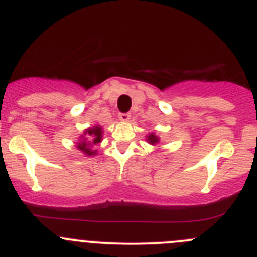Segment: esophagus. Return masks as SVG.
<instances>
[{
  "label": "esophagus",
  "mask_w": 257,
  "mask_h": 257,
  "mask_svg": "<svg viewBox=\"0 0 257 257\" xmlns=\"http://www.w3.org/2000/svg\"><path fill=\"white\" fill-rule=\"evenodd\" d=\"M129 119H131V115L129 114H120L119 115V120L123 121V123H126V121H129Z\"/></svg>",
  "instance_id": "1"
}]
</instances>
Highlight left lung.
Masks as SVG:
<instances>
[{"mask_svg": "<svg viewBox=\"0 0 257 257\" xmlns=\"http://www.w3.org/2000/svg\"><path fill=\"white\" fill-rule=\"evenodd\" d=\"M146 137H147V142L150 143V145L156 146V145H158V143H160V137L156 136L155 133H150L148 136H146Z\"/></svg>", "mask_w": 257, "mask_h": 257, "instance_id": "8db88e82", "label": "left lung"}]
</instances>
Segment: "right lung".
Listing matches in <instances>:
<instances>
[{
  "label": "right lung",
  "mask_w": 257,
  "mask_h": 257,
  "mask_svg": "<svg viewBox=\"0 0 257 257\" xmlns=\"http://www.w3.org/2000/svg\"><path fill=\"white\" fill-rule=\"evenodd\" d=\"M102 141V126L95 125L83 131V134L80 136V140L76 143L77 150L85 156H96L97 150H92V146L97 145Z\"/></svg>",
  "instance_id": "add662e5"
}]
</instances>
